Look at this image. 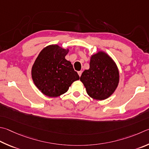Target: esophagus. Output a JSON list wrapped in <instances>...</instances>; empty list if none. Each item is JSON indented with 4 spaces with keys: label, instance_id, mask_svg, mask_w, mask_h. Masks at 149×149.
<instances>
[{
    "label": "esophagus",
    "instance_id": "1",
    "mask_svg": "<svg viewBox=\"0 0 149 149\" xmlns=\"http://www.w3.org/2000/svg\"><path fill=\"white\" fill-rule=\"evenodd\" d=\"M77 73H78V74H79V77H81V74H82V71H79Z\"/></svg>",
    "mask_w": 149,
    "mask_h": 149
}]
</instances>
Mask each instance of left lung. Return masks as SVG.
Segmentation results:
<instances>
[{
    "mask_svg": "<svg viewBox=\"0 0 149 149\" xmlns=\"http://www.w3.org/2000/svg\"><path fill=\"white\" fill-rule=\"evenodd\" d=\"M119 78L115 62L105 51H98L91 55L89 69L83 72L80 81L91 98L104 100L114 93Z\"/></svg>",
    "mask_w": 149,
    "mask_h": 149,
    "instance_id": "8db88e82",
    "label": "left lung"
}]
</instances>
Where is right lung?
Returning a JSON list of instances; mask_svg holds the SVG:
<instances>
[{"label":"right lung","instance_id":"right-lung-1","mask_svg":"<svg viewBox=\"0 0 149 149\" xmlns=\"http://www.w3.org/2000/svg\"><path fill=\"white\" fill-rule=\"evenodd\" d=\"M69 48L57 44L47 45L40 51L32 65L31 75L34 85L44 95L51 98L66 93L72 84L79 79L71 62L65 56Z\"/></svg>","mask_w":149,"mask_h":149}]
</instances>
